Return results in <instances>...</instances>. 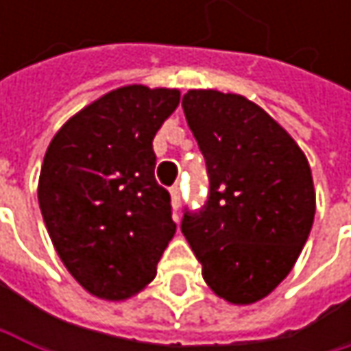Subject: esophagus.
I'll return each mask as SVG.
<instances>
[{"label": "esophagus", "mask_w": 351, "mask_h": 351, "mask_svg": "<svg viewBox=\"0 0 351 351\" xmlns=\"http://www.w3.org/2000/svg\"><path fill=\"white\" fill-rule=\"evenodd\" d=\"M171 203H173V209H178L180 207V186H173L171 189Z\"/></svg>", "instance_id": "1"}]
</instances>
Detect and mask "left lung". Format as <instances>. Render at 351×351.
Returning <instances> with one entry per match:
<instances>
[{
  "label": "left lung",
  "instance_id": "obj_1",
  "mask_svg": "<svg viewBox=\"0 0 351 351\" xmlns=\"http://www.w3.org/2000/svg\"><path fill=\"white\" fill-rule=\"evenodd\" d=\"M186 123L205 156L209 201L182 234L207 287L232 305L268 297L293 270L315 219L309 160L293 136L238 93L189 89Z\"/></svg>",
  "mask_w": 351,
  "mask_h": 351
}]
</instances>
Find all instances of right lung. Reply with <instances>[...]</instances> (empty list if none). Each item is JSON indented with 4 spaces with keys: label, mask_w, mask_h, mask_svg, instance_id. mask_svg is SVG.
Here are the masks:
<instances>
[{
    "label": "right lung",
    "mask_w": 351,
    "mask_h": 351,
    "mask_svg": "<svg viewBox=\"0 0 351 351\" xmlns=\"http://www.w3.org/2000/svg\"><path fill=\"white\" fill-rule=\"evenodd\" d=\"M178 101V89L117 87L71 115L46 148L38 203L48 236L97 299L125 301L146 289L175 236L152 140Z\"/></svg>",
    "instance_id": "right-lung-1"
}]
</instances>
